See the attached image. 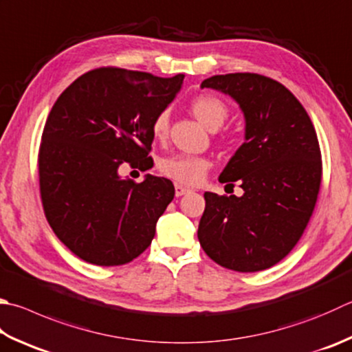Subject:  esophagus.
Wrapping results in <instances>:
<instances>
[{
  "mask_svg": "<svg viewBox=\"0 0 352 352\" xmlns=\"http://www.w3.org/2000/svg\"><path fill=\"white\" fill-rule=\"evenodd\" d=\"M187 193H190V188L184 187V185H179V184L175 185V195H176V197L184 196V195H187Z\"/></svg>",
  "mask_w": 352,
  "mask_h": 352,
  "instance_id": "obj_1",
  "label": "esophagus"
}]
</instances>
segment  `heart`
Masks as SVG:
<instances>
[{
    "mask_svg": "<svg viewBox=\"0 0 352 352\" xmlns=\"http://www.w3.org/2000/svg\"><path fill=\"white\" fill-rule=\"evenodd\" d=\"M190 111L204 127L211 131L221 129L228 119V105L213 95H199L190 102ZM151 133L156 139H164L168 133V113L161 111L153 119ZM211 161L204 156L175 155L159 162V171L164 176L184 185H197L208 173Z\"/></svg>",
    "mask_w": 352,
    "mask_h": 352,
    "instance_id": "heart-1",
    "label": "heart"
}]
</instances>
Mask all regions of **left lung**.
I'll return each instance as SVG.
<instances>
[{
  "label": "left lung",
  "instance_id": "left-lung-1",
  "mask_svg": "<svg viewBox=\"0 0 352 352\" xmlns=\"http://www.w3.org/2000/svg\"><path fill=\"white\" fill-rule=\"evenodd\" d=\"M201 87L236 99L245 115V142L219 181H237V197L205 193L197 239L223 268L254 273L273 267L299 242L319 196L322 153L314 125L291 91L257 73H228Z\"/></svg>",
  "mask_w": 352,
  "mask_h": 352
}]
</instances>
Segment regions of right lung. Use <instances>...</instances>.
Masks as SVG:
<instances>
[{
	"mask_svg": "<svg viewBox=\"0 0 352 352\" xmlns=\"http://www.w3.org/2000/svg\"><path fill=\"white\" fill-rule=\"evenodd\" d=\"M184 75L99 67L84 73L53 104L38 151L44 214L65 247L99 267L129 263L148 248L173 201L165 177H119L129 164L151 167V124L173 101Z\"/></svg>",
	"mask_w": 352,
	"mask_h": 352,
	"instance_id": "add662e5",
	"label": "right lung"
}]
</instances>
